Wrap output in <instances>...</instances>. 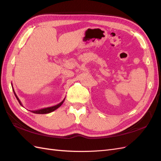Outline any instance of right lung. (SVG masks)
I'll list each match as a JSON object with an SVG mask.
<instances>
[{"label":"right lung","instance_id":"add662e5","mask_svg":"<svg viewBox=\"0 0 161 161\" xmlns=\"http://www.w3.org/2000/svg\"><path fill=\"white\" fill-rule=\"evenodd\" d=\"M12 87H13V86H12ZM12 89H13V91H14V93L15 96H16V99H17V100L19 101V104H20V105L23 106V104H22V103H21V102H20V100H19V98L18 96H17V95H16L14 90V88H12ZM64 100H65V98L64 99V100H63L62 102H60L59 104H57V105H55V106H53V107H47V108H42V109H39V110L30 111L34 113V114H49V113H51V112H53V111H55L56 109H57L59 107H61V106L62 105V104L64 103Z\"/></svg>","mask_w":161,"mask_h":161}]
</instances>
